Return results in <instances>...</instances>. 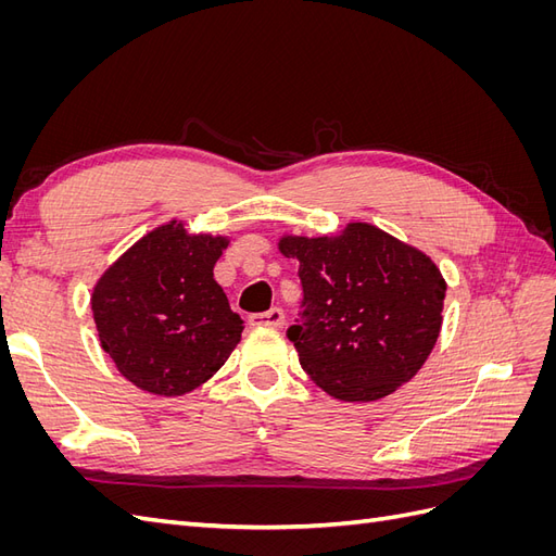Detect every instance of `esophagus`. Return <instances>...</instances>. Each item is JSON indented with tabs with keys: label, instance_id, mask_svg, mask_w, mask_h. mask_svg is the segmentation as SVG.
<instances>
[{
	"label": "esophagus",
	"instance_id": "esophagus-1",
	"mask_svg": "<svg viewBox=\"0 0 556 556\" xmlns=\"http://www.w3.org/2000/svg\"><path fill=\"white\" fill-rule=\"evenodd\" d=\"M250 325H252V327H274V329H282V325H285V313H282V308H268L266 313H255V315H250Z\"/></svg>",
	"mask_w": 556,
	"mask_h": 556
}]
</instances>
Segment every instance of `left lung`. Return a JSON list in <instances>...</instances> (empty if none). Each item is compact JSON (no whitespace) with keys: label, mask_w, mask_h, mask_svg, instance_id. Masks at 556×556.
<instances>
[{"label":"left lung","mask_w":556,"mask_h":556,"mask_svg":"<svg viewBox=\"0 0 556 556\" xmlns=\"http://www.w3.org/2000/svg\"><path fill=\"white\" fill-rule=\"evenodd\" d=\"M304 299L288 339L315 384L341 401H376L408 382L441 331L445 280L390 233L352 223L339 237H285Z\"/></svg>","instance_id":"1"}]
</instances>
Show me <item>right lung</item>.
<instances>
[{
    "instance_id": "add662e5",
    "label": "right lung",
    "mask_w": 556,
    "mask_h": 556,
    "mask_svg": "<svg viewBox=\"0 0 556 556\" xmlns=\"http://www.w3.org/2000/svg\"><path fill=\"white\" fill-rule=\"evenodd\" d=\"M225 237H190L180 223L134 243L92 292L99 341L143 392L180 396L204 384L241 341L243 319L213 278Z\"/></svg>"
}]
</instances>
